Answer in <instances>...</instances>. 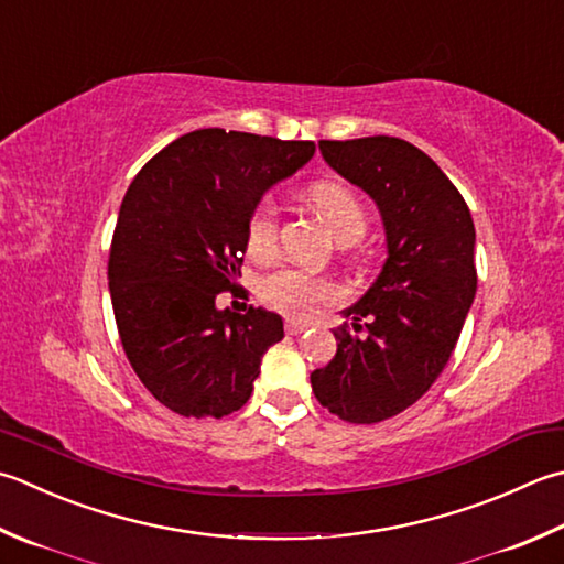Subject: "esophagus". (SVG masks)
<instances>
[{
  "instance_id": "34e87169",
  "label": "esophagus",
  "mask_w": 564,
  "mask_h": 564,
  "mask_svg": "<svg viewBox=\"0 0 564 564\" xmlns=\"http://www.w3.org/2000/svg\"><path fill=\"white\" fill-rule=\"evenodd\" d=\"M307 325L305 323H297V319H285V333L289 335H301L305 333Z\"/></svg>"
}]
</instances>
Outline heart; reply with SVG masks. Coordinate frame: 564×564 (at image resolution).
Here are the masks:
<instances>
[{
  "label": "heart",
  "instance_id": "b5f03b06",
  "mask_svg": "<svg viewBox=\"0 0 564 564\" xmlns=\"http://www.w3.org/2000/svg\"><path fill=\"white\" fill-rule=\"evenodd\" d=\"M311 203L323 217L327 229L333 231L337 245H355L367 235L369 217L357 193L347 185L323 181L311 185ZM281 213L279 205L271 200H261L251 209L247 223V251L253 259H269L279 245ZM335 295L333 283L307 273L303 269H279L269 273L259 283V297L273 311H281L291 317L313 315L319 305Z\"/></svg>",
  "mask_w": 564,
  "mask_h": 564
}]
</instances>
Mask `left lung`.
<instances>
[{
    "instance_id": "8db88e82",
    "label": "left lung",
    "mask_w": 564,
    "mask_h": 564,
    "mask_svg": "<svg viewBox=\"0 0 564 564\" xmlns=\"http://www.w3.org/2000/svg\"><path fill=\"white\" fill-rule=\"evenodd\" d=\"M319 151L379 205L389 257L345 311L355 323L333 329L337 355L311 383L329 413L371 425L413 405L443 373L477 293V235L465 197L413 143L364 137L319 141Z\"/></svg>"
}]
</instances>
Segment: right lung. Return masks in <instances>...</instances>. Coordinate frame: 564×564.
I'll use <instances>...</instances> for the list:
<instances>
[{"instance_id":"right-lung-1","label":"right lung","mask_w":564,"mask_h":564,"mask_svg":"<svg viewBox=\"0 0 564 564\" xmlns=\"http://www.w3.org/2000/svg\"><path fill=\"white\" fill-rule=\"evenodd\" d=\"M313 141L197 129L131 181L107 279L121 347L153 399L185 417H223L249 401L283 319L217 307L237 295L251 209L313 159Z\"/></svg>"}]
</instances>
